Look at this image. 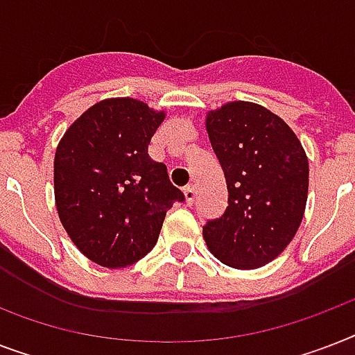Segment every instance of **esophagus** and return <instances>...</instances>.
Returning <instances> with one entry per match:
<instances>
[{"label": "esophagus", "mask_w": 355, "mask_h": 355, "mask_svg": "<svg viewBox=\"0 0 355 355\" xmlns=\"http://www.w3.org/2000/svg\"><path fill=\"white\" fill-rule=\"evenodd\" d=\"M184 197H186V205H188V206L193 205L195 197H197L193 186H186V188H184Z\"/></svg>", "instance_id": "obj_1"}]
</instances>
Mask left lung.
Returning a JSON list of instances; mask_svg holds the SVG:
<instances>
[{
    "label": "left lung",
    "mask_w": 355,
    "mask_h": 355,
    "mask_svg": "<svg viewBox=\"0 0 355 355\" xmlns=\"http://www.w3.org/2000/svg\"><path fill=\"white\" fill-rule=\"evenodd\" d=\"M228 206L202 228L210 252L234 269H258L286 250L308 200V156L297 134L261 105L232 101L206 116Z\"/></svg>",
    "instance_id": "left-lung-1"
}]
</instances>
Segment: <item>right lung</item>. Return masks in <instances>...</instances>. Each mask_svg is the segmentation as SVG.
I'll return each mask as SVG.
<instances>
[{
    "label": "right lung",
    "instance_id": "right-lung-1",
    "mask_svg": "<svg viewBox=\"0 0 355 355\" xmlns=\"http://www.w3.org/2000/svg\"><path fill=\"white\" fill-rule=\"evenodd\" d=\"M166 118L130 97L105 99L75 119L55 153V202L75 247L94 263L121 269L158 241L175 188L149 156Z\"/></svg>",
    "mask_w": 355,
    "mask_h": 355
}]
</instances>
